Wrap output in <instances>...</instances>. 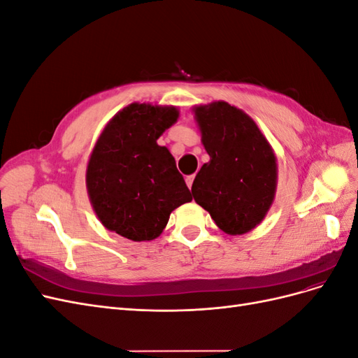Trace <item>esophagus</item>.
<instances>
[{"instance_id": "esophagus-1", "label": "esophagus", "mask_w": 358, "mask_h": 358, "mask_svg": "<svg viewBox=\"0 0 358 358\" xmlns=\"http://www.w3.org/2000/svg\"><path fill=\"white\" fill-rule=\"evenodd\" d=\"M194 179H196V175H191V176H187V185H188V188L191 189V187H192V182H194Z\"/></svg>"}]
</instances>
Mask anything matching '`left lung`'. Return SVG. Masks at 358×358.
Returning <instances> with one entry per match:
<instances>
[{"label":"left lung","mask_w":358,"mask_h":358,"mask_svg":"<svg viewBox=\"0 0 358 358\" xmlns=\"http://www.w3.org/2000/svg\"><path fill=\"white\" fill-rule=\"evenodd\" d=\"M209 162L192 183V197L227 234H245L275 200L278 164L251 116L225 101L194 109Z\"/></svg>","instance_id":"obj_1"}]
</instances>
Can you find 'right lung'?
<instances>
[{
  "instance_id": "right-lung-1",
  "label": "right lung",
  "mask_w": 358,
  "mask_h": 358,
  "mask_svg": "<svg viewBox=\"0 0 358 358\" xmlns=\"http://www.w3.org/2000/svg\"><path fill=\"white\" fill-rule=\"evenodd\" d=\"M178 117L173 106L131 103L104 127L88 161L86 188L107 230L133 242L154 241L170 213L191 201L175 158L157 143Z\"/></svg>"
}]
</instances>
